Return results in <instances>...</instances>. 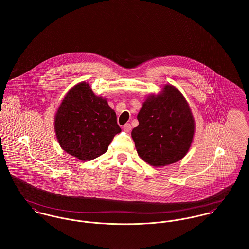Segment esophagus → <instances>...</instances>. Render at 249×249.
Instances as JSON below:
<instances>
[{
    "instance_id": "34e87169",
    "label": "esophagus",
    "mask_w": 249,
    "mask_h": 249,
    "mask_svg": "<svg viewBox=\"0 0 249 249\" xmlns=\"http://www.w3.org/2000/svg\"><path fill=\"white\" fill-rule=\"evenodd\" d=\"M124 130L125 132H129V131L131 130V124H125L124 125Z\"/></svg>"
}]
</instances>
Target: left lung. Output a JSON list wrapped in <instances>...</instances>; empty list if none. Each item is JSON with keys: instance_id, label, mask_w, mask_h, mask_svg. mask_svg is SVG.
<instances>
[{"instance_id": "8db88e82", "label": "left lung", "mask_w": 249, "mask_h": 249, "mask_svg": "<svg viewBox=\"0 0 249 249\" xmlns=\"http://www.w3.org/2000/svg\"><path fill=\"white\" fill-rule=\"evenodd\" d=\"M139 125L131 132L139 156L154 167L182 159L195 132L189 105L178 89L166 85L163 93L150 96L137 116Z\"/></svg>"}]
</instances>
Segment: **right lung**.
<instances>
[{
  "label": "right lung",
  "mask_w": 249,
  "mask_h": 249,
  "mask_svg": "<svg viewBox=\"0 0 249 249\" xmlns=\"http://www.w3.org/2000/svg\"><path fill=\"white\" fill-rule=\"evenodd\" d=\"M54 127L61 147L83 161L106 153L115 135L121 132L114 110L85 82L66 95L57 110Z\"/></svg>",
  "instance_id": "right-lung-1"
}]
</instances>
